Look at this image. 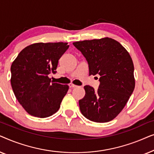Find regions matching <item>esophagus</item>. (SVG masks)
<instances>
[{
  "label": "esophagus",
  "instance_id": "34e87169",
  "mask_svg": "<svg viewBox=\"0 0 154 154\" xmlns=\"http://www.w3.org/2000/svg\"><path fill=\"white\" fill-rule=\"evenodd\" d=\"M69 87H70L71 88H74L78 87V86L74 85V84H73V83H70V84H69Z\"/></svg>",
  "mask_w": 154,
  "mask_h": 154
}]
</instances>
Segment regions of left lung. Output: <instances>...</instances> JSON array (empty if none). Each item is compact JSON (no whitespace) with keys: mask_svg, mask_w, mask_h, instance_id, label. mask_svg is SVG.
Wrapping results in <instances>:
<instances>
[{"mask_svg":"<svg viewBox=\"0 0 154 154\" xmlns=\"http://www.w3.org/2000/svg\"><path fill=\"white\" fill-rule=\"evenodd\" d=\"M73 44L88 61L89 74L100 75L97 90L84 86L85 95L79 100L82 114L97 123L112 121L125 107L135 86L134 65L129 52L108 37Z\"/></svg>","mask_w":154,"mask_h":154,"instance_id":"8db88e82","label":"left lung"}]
</instances>
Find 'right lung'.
Masks as SVG:
<instances>
[{"mask_svg":"<svg viewBox=\"0 0 154 154\" xmlns=\"http://www.w3.org/2000/svg\"><path fill=\"white\" fill-rule=\"evenodd\" d=\"M67 43H37L24 48L11 66V85L17 100L35 117L47 118L59 110L68 85L51 81Z\"/></svg>","mask_w":154,"mask_h":154,"instance_id":"obj_1","label":"right lung"}]
</instances>
